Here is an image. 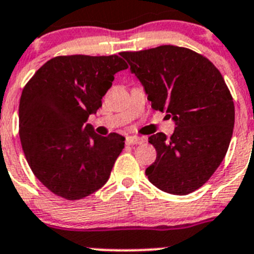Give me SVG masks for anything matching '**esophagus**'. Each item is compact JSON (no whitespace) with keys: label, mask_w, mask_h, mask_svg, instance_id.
I'll return each mask as SVG.
<instances>
[{"label":"esophagus","mask_w":254,"mask_h":254,"mask_svg":"<svg viewBox=\"0 0 254 254\" xmlns=\"http://www.w3.org/2000/svg\"><path fill=\"white\" fill-rule=\"evenodd\" d=\"M127 144H129V145H132V144H141L144 143V138H140V136H136V135H129L127 136Z\"/></svg>","instance_id":"esophagus-1"}]
</instances>
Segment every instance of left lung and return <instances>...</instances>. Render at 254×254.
Returning a JSON list of instances; mask_svg holds the SVG:
<instances>
[{
    "label": "left lung",
    "instance_id": "8db88e82",
    "mask_svg": "<svg viewBox=\"0 0 254 254\" xmlns=\"http://www.w3.org/2000/svg\"><path fill=\"white\" fill-rule=\"evenodd\" d=\"M120 56L153 109L166 111L176 125L170 138L157 132L148 139L157 150L148 180L172 195L193 192L220 166L233 135L234 102L221 73L204 56L175 45Z\"/></svg>",
    "mask_w": 254,
    "mask_h": 254
}]
</instances>
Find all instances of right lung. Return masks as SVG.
<instances>
[{
  "mask_svg": "<svg viewBox=\"0 0 254 254\" xmlns=\"http://www.w3.org/2000/svg\"><path fill=\"white\" fill-rule=\"evenodd\" d=\"M127 68L116 54L56 57L22 90L19 135L25 158L39 181L59 197L83 198L110 177L125 138L116 132L101 136L84 123L101 107L114 74Z\"/></svg>",
  "mask_w": 254,
  "mask_h": 254,
  "instance_id": "right-lung-1",
  "label": "right lung"
}]
</instances>
